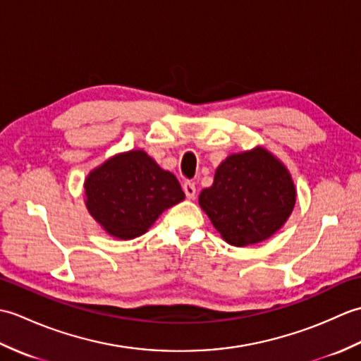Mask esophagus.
Segmentation results:
<instances>
[{"instance_id": "esophagus-1", "label": "esophagus", "mask_w": 361, "mask_h": 361, "mask_svg": "<svg viewBox=\"0 0 361 361\" xmlns=\"http://www.w3.org/2000/svg\"><path fill=\"white\" fill-rule=\"evenodd\" d=\"M183 190H185V194L188 198H194L195 197V185L192 181H185L183 183Z\"/></svg>"}]
</instances>
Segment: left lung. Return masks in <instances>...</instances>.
Listing matches in <instances>:
<instances>
[{
	"label": "left lung",
	"mask_w": 361,
	"mask_h": 361,
	"mask_svg": "<svg viewBox=\"0 0 361 361\" xmlns=\"http://www.w3.org/2000/svg\"><path fill=\"white\" fill-rule=\"evenodd\" d=\"M296 190L279 159L257 147L221 163L211 188L198 197L214 228L234 247L273 235L293 211Z\"/></svg>",
	"instance_id": "8db88e82"
}]
</instances>
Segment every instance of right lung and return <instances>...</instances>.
Here are the masks:
<instances>
[{
	"instance_id": "obj_1",
	"label": "right lung",
	"mask_w": 361,
	"mask_h": 361,
	"mask_svg": "<svg viewBox=\"0 0 361 361\" xmlns=\"http://www.w3.org/2000/svg\"><path fill=\"white\" fill-rule=\"evenodd\" d=\"M85 194L97 224L124 240L144 234L161 212L185 198L176 176L142 150L122 153L94 169L85 180Z\"/></svg>"
}]
</instances>
